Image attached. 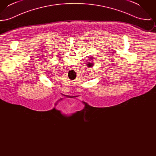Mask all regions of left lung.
<instances>
[{"instance_id":"obj_1","label":"left lung","mask_w":156,"mask_h":156,"mask_svg":"<svg viewBox=\"0 0 156 156\" xmlns=\"http://www.w3.org/2000/svg\"><path fill=\"white\" fill-rule=\"evenodd\" d=\"M92 58H94L93 57H90V58H89L90 59H92ZM87 67H93V66H94V64L92 63V62H88V64H87Z\"/></svg>"}]
</instances>
